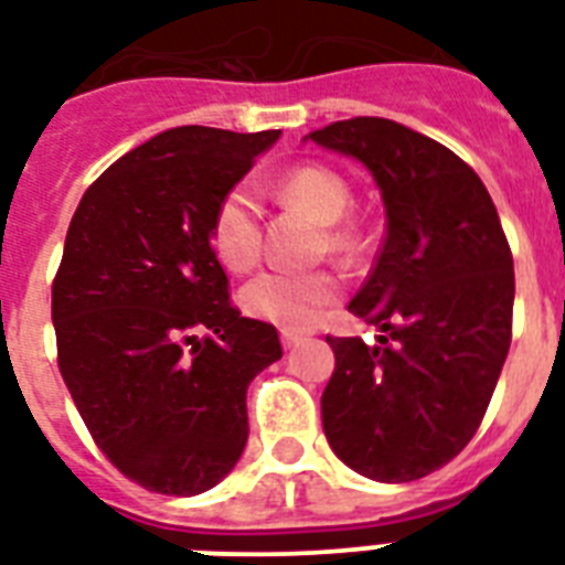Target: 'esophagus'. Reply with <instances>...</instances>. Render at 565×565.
Listing matches in <instances>:
<instances>
[{"label":"esophagus","mask_w":565,"mask_h":565,"mask_svg":"<svg viewBox=\"0 0 565 565\" xmlns=\"http://www.w3.org/2000/svg\"><path fill=\"white\" fill-rule=\"evenodd\" d=\"M303 335H306V332H300V330H282V332H279V339H282V348H295V344L300 342Z\"/></svg>","instance_id":"1"}]
</instances>
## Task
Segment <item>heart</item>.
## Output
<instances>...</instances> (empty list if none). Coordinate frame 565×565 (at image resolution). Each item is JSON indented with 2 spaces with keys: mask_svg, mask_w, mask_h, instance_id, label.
<instances>
[{
  "mask_svg": "<svg viewBox=\"0 0 565 565\" xmlns=\"http://www.w3.org/2000/svg\"><path fill=\"white\" fill-rule=\"evenodd\" d=\"M274 194L282 203H295L318 217L323 226V238L332 253L351 256L360 244V235L351 223L342 221L351 209L353 191L348 179L323 164H300L286 170L274 182ZM214 256L235 274L250 270L262 256V205L256 188L238 182L217 200L209 223ZM342 295V277L335 270H265L250 279L242 291L244 312L259 321L303 330L312 327L327 306Z\"/></svg>",
  "mask_w": 565,
  "mask_h": 565,
  "instance_id": "heart-1",
  "label": "heart"
}]
</instances>
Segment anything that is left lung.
Segmentation results:
<instances>
[{"instance_id": "obj_1", "label": "left lung", "mask_w": 565, "mask_h": 565, "mask_svg": "<svg viewBox=\"0 0 565 565\" xmlns=\"http://www.w3.org/2000/svg\"><path fill=\"white\" fill-rule=\"evenodd\" d=\"M309 138L360 159L386 205L377 262L348 306L383 335L374 348L327 335L323 433L365 478H427L469 445L492 401L513 339V253L487 185L439 141L383 117Z\"/></svg>"}]
</instances>
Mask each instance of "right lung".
Wrapping results in <instances>:
<instances>
[{
	"instance_id": "obj_1",
	"label": "right lung",
	"mask_w": 565,
	"mask_h": 565,
	"mask_svg": "<svg viewBox=\"0 0 565 565\" xmlns=\"http://www.w3.org/2000/svg\"><path fill=\"white\" fill-rule=\"evenodd\" d=\"M279 132L179 126L115 161L52 279L58 369L96 448L138 487L200 495L247 445V386L282 356L212 250L217 200Z\"/></svg>"
}]
</instances>
